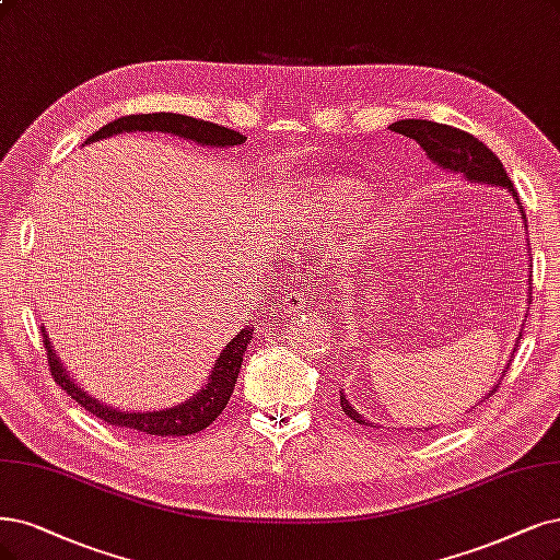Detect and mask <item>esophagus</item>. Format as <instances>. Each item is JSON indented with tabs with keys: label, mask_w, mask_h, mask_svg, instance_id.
Masks as SVG:
<instances>
[{
	"label": "esophagus",
	"mask_w": 560,
	"mask_h": 560,
	"mask_svg": "<svg viewBox=\"0 0 560 560\" xmlns=\"http://www.w3.org/2000/svg\"><path fill=\"white\" fill-rule=\"evenodd\" d=\"M304 302H306V298H304L302 293L293 295V300H291V306H288V308H291V314H293V312H300V308L304 306ZM285 304H288V302H285Z\"/></svg>",
	"instance_id": "34e87169"
}]
</instances>
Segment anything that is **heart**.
<instances>
[{"instance_id": "1", "label": "heart", "mask_w": 560, "mask_h": 560, "mask_svg": "<svg viewBox=\"0 0 560 560\" xmlns=\"http://www.w3.org/2000/svg\"><path fill=\"white\" fill-rule=\"evenodd\" d=\"M281 210L300 237L335 246L374 210V194L360 179L327 175L306 179L288 191Z\"/></svg>"}]
</instances>
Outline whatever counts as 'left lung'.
Wrapping results in <instances>:
<instances>
[{
  "mask_svg": "<svg viewBox=\"0 0 560 560\" xmlns=\"http://www.w3.org/2000/svg\"><path fill=\"white\" fill-rule=\"evenodd\" d=\"M395 133H401L406 138H412L416 142H420V148L427 152V156L439 165V168L454 173V175H464L468 182L475 184H487V186H501V189H508L516 202V212L522 214L524 219V228L526 225V214H524V205L516 196L512 179L508 177L503 163L499 161L485 142H480L475 136L459 131L454 127H447V124H439V121H429V119H399L389 127ZM530 281V279H528ZM522 337V335H520ZM508 369V366H505ZM505 376V371H503ZM501 381L495 383L489 395L485 399H489L495 389H499ZM341 408L350 420H355L358 424H369V420H364L360 412L355 410V406L346 399V395L341 392Z\"/></svg>",
  "mask_w": 560,
  "mask_h": 560,
  "instance_id": "1",
  "label": "left lung"
}]
</instances>
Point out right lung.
Wrapping results in <instances>:
<instances>
[{
	"instance_id": "1",
	"label": "right lung",
	"mask_w": 560,
	"mask_h": 560,
	"mask_svg": "<svg viewBox=\"0 0 560 560\" xmlns=\"http://www.w3.org/2000/svg\"><path fill=\"white\" fill-rule=\"evenodd\" d=\"M136 131L171 133L184 140H194L202 144V148H219V150L233 148V144H242V140H246L242 133L228 127H219V124L205 121V119L175 115V113H150V115L119 117L106 124L103 129H98L94 136H90L85 144H92L101 138H113L117 133H136ZM40 332H44V343L48 350L50 374L61 389H67V395L71 399H75L82 408L90 410L92 416L113 427H124L127 431L150 433V436L165 439V436H191V433H198L205 427H210L221 416L225 404L231 401V395L242 369L244 350L254 341L256 329L246 325L240 335H235L231 341H228V346L221 350V355L212 366V374L207 378V385H202L191 399H186L171 408H161V410H119L98 401L71 378V374L55 353V348L46 335V327H40Z\"/></svg>"
}]
</instances>
